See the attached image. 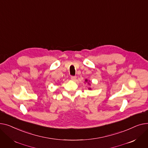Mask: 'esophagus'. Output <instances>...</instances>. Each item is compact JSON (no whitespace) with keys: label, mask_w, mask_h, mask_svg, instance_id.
Masks as SVG:
<instances>
[{"label":"esophagus","mask_w":148,"mask_h":148,"mask_svg":"<svg viewBox=\"0 0 148 148\" xmlns=\"http://www.w3.org/2000/svg\"><path fill=\"white\" fill-rule=\"evenodd\" d=\"M71 79L72 80H73V81H75L76 80V76H71Z\"/></svg>","instance_id":"34e87169"}]
</instances>
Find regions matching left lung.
I'll return each instance as SVG.
<instances>
[{"mask_svg":"<svg viewBox=\"0 0 148 148\" xmlns=\"http://www.w3.org/2000/svg\"><path fill=\"white\" fill-rule=\"evenodd\" d=\"M85 81L86 82V81H87V80H86H86H85ZM90 89H91V88H90Z\"/></svg>","mask_w":148,"mask_h":148,"instance_id":"obj_1","label":"left lung"}]
</instances>
